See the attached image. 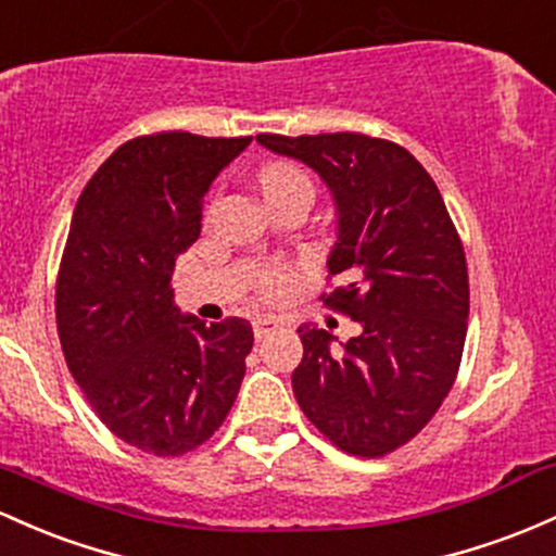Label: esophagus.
Segmentation results:
<instances>
[{
  "mask_svg": "<svg viewBox=\"0 0 556 556\" xmlns=\"http://www.w3.org/2000/svg\"><path fill=\"white\" fill-rule=\"evenodd\" d=\"M279 327H282V321H279L277 316H255V319H253L255 340H264L268 332H277Z\"/></svg>",
  "mask_w": 556,
  "mask_h": 556,
  "instance_id": "1",
  "label": "esophagus"
}]
</instances>
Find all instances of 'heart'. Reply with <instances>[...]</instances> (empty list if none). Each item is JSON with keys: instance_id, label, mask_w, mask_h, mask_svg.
Here are the masks:
<instances>
[{"instance_id": "b5f03b06", "label": "heart", "mask_w": 556, "mask_h": 556, "mask_svg": "<svg viewBox=\"0 0 556 556\" xmlns=\"http://www.w3.org/2000/svg\"><path fill=\"white\" fill-rule=\"evenodd\" d=\"M258 181H261V189H264V198H271V194L285 192V189L290 187L308 185L306 176H303L295 166H290V163H271V166L261 170ZM288 282H290V274L282 271V268H271V271H266L264 277V288L268 292H282L288 288Z\"/></svg>"}]
</instances>
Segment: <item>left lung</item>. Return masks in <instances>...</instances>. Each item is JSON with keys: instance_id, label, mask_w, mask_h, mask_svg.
<instances>
[{"instance_id": "obj_1", "label": "left lung", "mask_w": 556, "mask_h": 556, "mask_svg": "<svg viewBox=\"0 0 556 556\" xmlns=\"http://www.w3.org/2000/svg\"><path fill=\"white\" fill-rule=\"evenodd\" d=\"M255 142L327 185L338 216L327 271L343 285L325 303L362 325L343 351L327 329L298 327V404L338 448L386 456L441 408L465 351L467 261L446 203L417 157L386 139L340 131Z\"/></svg>"}]
</instances>
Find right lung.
Here are the masks:
<instances>
[{"mask_svg":"<svg viewBox=\"0 0 556 556\" xmlns=\"http://www.w3.org/2000/svg\"><path fill=\"white\" fill-rule=\"evenodd\" d=\"M250 139H131L73 211L54 298L60 345L97 417L148 454L179 456L208 441L245 377L248 321L181 314L170 277L200 237L213 179Z\"/></svg>","mask_w":556,"mask_h":556,"instance_id":"obj_1","label":"right lung"}]
</instances>
